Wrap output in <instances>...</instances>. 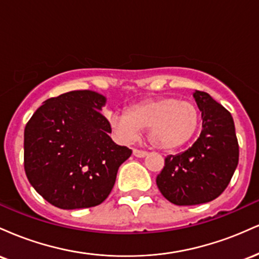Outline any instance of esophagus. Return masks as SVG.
<instances>
[{"label":"esophagus","instance_id":"esophagus-1","mask_svg":"<svg viewBox=\"0 0 259 259\" xmlns=\"http://www.w3.org/2000/svg\"><path fill=\"white\" fill-rule=\"evenodd\" d=\"M133 154L135 157H139V158H144V157L147 156V152L146 151H142V150H139V148H134L133 150Z\"/></svg>","mask_w":259,"mask_h":259}]
</instances>
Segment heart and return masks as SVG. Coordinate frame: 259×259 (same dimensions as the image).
I'll list each match as a JSON object with an SVG mask.
<instances>
[{"label":"heart","instance_id":"1","mask_svg":"<svg viewBox=\"0 0 259 259\" xmlns=\"http://www.w3.org/2000/svg\"><path fill=\"white\" fill-rule=\"evenodd\" d=\"M111 125L121 138L134 139L147 130L150 144L159 150H175L195 138L201 125L197 106L178 97L164 96L130 107L125 114L111 117Z\"/></svg>","mask_w":259,"mask_h":259}]
</instances>
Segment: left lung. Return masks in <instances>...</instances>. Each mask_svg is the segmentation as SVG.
I'll use <instances>...</instances> for the list:
<instances>
[{"instance_id":"obj_1","label":"left lung","mask_w":259,"mask_h":259,"mask_svg":"<svg viewBox=\"0 0 259 259\" xmlns=\"http://www.w3.org/2000/svg\"><path fill=\"white\" fill-rule=\"evenodd\" d=\"M202 132L185 152L168 156L157 175L160 194L177 206L213 201L223 194L239 163V142L230 112L207 92L195 91Z\"/></svg>"}]
</instances>
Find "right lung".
I'll use <instances>...</instances> for the list:
<instances>
[{
	"mask_svg": "<svg viewBox=\"0 0 259 259\" xmlns=\"http://www.w3.org/2000/svg\"><path fill=\"white\" fill-rule=\"evenodd\" d=\"M106 97L90 90L46 100L26 123L24 169L31 186L62 209L101 204L132 150L114 144L101 113Z\"/></svg>",
	"mask_w": 259,
	"mask_h": 259,
	"instance_id": "1",
	"label": "right lung"
}]
</instances>
